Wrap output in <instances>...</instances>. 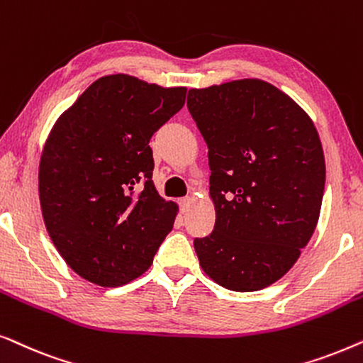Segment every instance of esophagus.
<instances>
[{"instance_id":"esophagus-1","label":"esophagus","mask_w":363,"mask_h":363,"mask_svg":"<svg viewBox=\"0 0 363 363\" xmlns=\"http://www.w3.org/2000/svg\"><path fill=\"white\" fill-rule=\"evenodd\" d=\"M190 206H191V198H182V200H180L182 211L183 213L188 211V210H190Z\"/></svg>"}]
</instances>
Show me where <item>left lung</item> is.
<instances>
[{
	"instance_id": "obj_1",
	"label": "left lung",
	"mask_w": 363,
	"mask_h": 363,
	"mask_svg": "<svg viewBox=\"0 0 363 363\" xmlns=\"http://www.w3.org/2000/svg\"><path fill=\"white\" fill-rule=\"evenodd\" d=\"M208 145L215 230L196 238L201 269L230 291L281 279L319 221L325 160L312 118L272 84L240 79L188 91Z\"/></svg>"
}]
</instances>
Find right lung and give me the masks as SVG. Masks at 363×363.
Instances as JSON below:
<instances>
[{
    "label": "right lung",
    "mask_w": 363,
    "mask_h": 363,
    "mask_svg": "<svg viewBox=\"0 0 363 363\" xmlns=\"http://www.w3.org/2000/svg\"><path fill=\"white\" fill-rule=\"evenodd\" d=\"M185 97L186 87L111 74L92 82L49 132L38 177L44 225L86 281L128 284L152 266L172 231L178 205L153 185L148 143Z\"/></svg>",
    "instance_id": "1"
}]
</instances>
